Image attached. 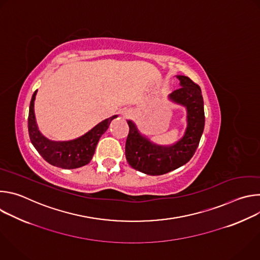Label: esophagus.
I'll return each mask as SVG.
<instances>
[{"label": "esophagus", "mask_w": 260, "mask_h": 260, "mask_svg": "<svg viewBox=\"0 0 260 260\" xmlns=\"http://www.w3.org/2000/svg\"><path fill=\"white\" fill-rule=\"evenodd\" d=\"M122 113H123L124 116H131L132 115V111L129 109H125Z\"/></svg>", "instance_id": "1"}]
</instances>
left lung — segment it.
Returning a JSON list of instances; mask_svg holds the SVG:
<instances>
[{
    "instance_id": "1",
    "label": "left lung",
    "mask_w": 260,
    "mask_h": 260,
    "mask_svg": "<svg viewBox=\"0 0 260 260\" xmlns=\"http://www.w3.org/2000/svg\"><path fill=\"white\" fill-rule=\"evenodd\" d=\"M180 88L169 94V99L186 108V128L183 137L173 145L154 144L144 136L133 120H127L129 133L125 144L128 165L146 175L158 176L176 170L193 156L205 127L204 100L201 87L186 76L177 75Z\"/></svg>"
}]
</instances>
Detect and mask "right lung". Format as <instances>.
<instances>
[{"mask_svg": "<svg viewBox=\"0 0 260 260\" xmlns=\"http://www.w3.org/2000/svg\"><path fill=\"white\" fill-rule=\"evenodd\" d=\"M36 94L37 90L30 100L27 120L29 139L36 150L47 162L61 169H77L89 164L100 138L108 129L111 121L118 115L101 121L79 138L70 141H51L41 134L37 124L34 110Z\"/></svg>", "mask_w": 260, "mask_h": 260, "instance_id": "right-lung-1", "label": "right lung"}]
</instances>
